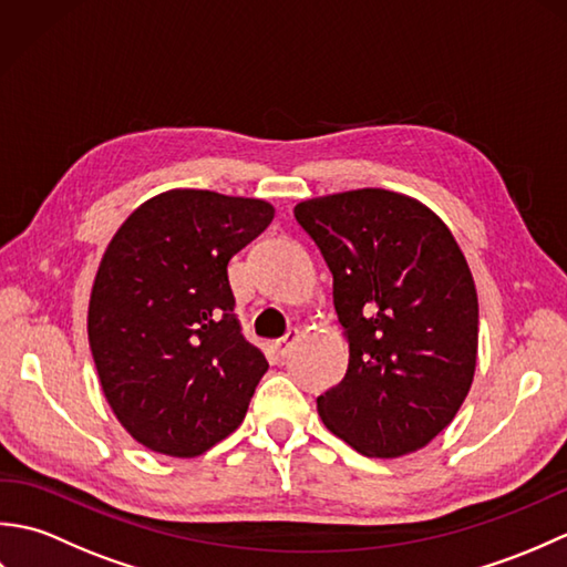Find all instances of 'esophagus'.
Here are the masks:
<instances>
[{
    "instance_id": "1",
    "label": "esophagus",
    "mask_w": 567,
    "mask_h": 567,
    "mask_svg": "<svg viewBox=\"0 0 567 567\" xmlns=\"http://www.w3.org/2000/svg\"><path fill=\"white\" fill-rule=\"evenodd\" d=\"M297 341H299V331H297V329H290V331H287V333L282 336V339L275 341V353L280 355V358H285L287 353L292 351Z\"/></svg>"
}]
</instances>
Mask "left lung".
I'll use <instances>...</instances> for the list:
<instances>
[{"mask_svg": "<svg viewBox=\"0 0 567 567\" xmlns=\"http://www.w3.org/2000/svg\"><path fill=\"white\" fill-rule=\"evenodd\" d=\"M295 219L333 275L348 341L343 380L317 396L336 436L370 457L436 439L467 396L477 360V292L453 234L390 189L299 202Z\"/></svg>", "mask_w": 567, "mask_h": 567, "instance_id": "obj_1", "label": "left lung"}]
</instances>
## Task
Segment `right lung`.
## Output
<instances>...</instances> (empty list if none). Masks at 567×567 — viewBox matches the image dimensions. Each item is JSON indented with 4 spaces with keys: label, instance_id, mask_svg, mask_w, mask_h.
I'll list each match as a JSON object with an SVG mask.
<instances>
[{
    "label": "right lung",
    "instance_id": "add662e5",
    "mask_svg": "<svg viewBox=\"0 0 567 567\" xmlns=\"http://www.w3.org/2000/svg\"><path fill=\"white\" fill-rule=\"evenodd\" d=\"M272 216L262 199L171 189L106 246L90 348L106 402L146 449L195 457L244 421L268 360L240 331L226 268Z\"/></svg>",
    "mask_w": 567,
    "mask_h": 567
}]
</instances>
